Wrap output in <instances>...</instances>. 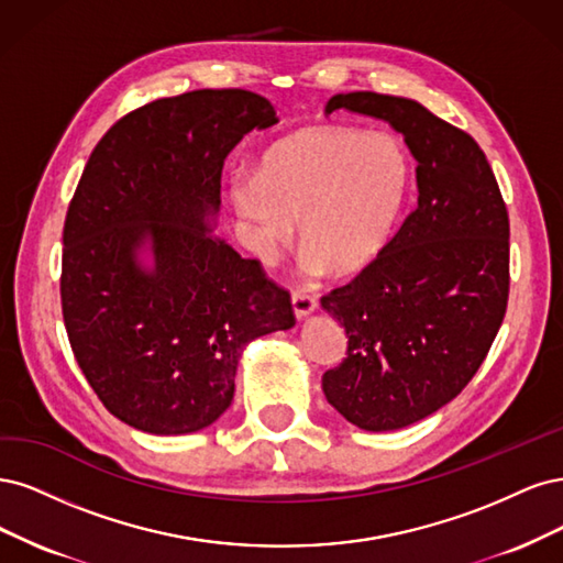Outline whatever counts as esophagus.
Segmentation results:
<instances>
[{"label":"esophagus","mask_w":563,"mask_h":563,"mask_svg":"<svg viewBox=\"0 0 563 563\" xmlns=\"http://www.w3.org/2000/svg\"><path fill=\"white\" fill-rule=\"evenodd\" d=\"M292 306H295V316L303 318V316H308L311 311H316L318 299L313 295L301 292V289H295V292H292Z\"/></svg>","instance_id":"esophagus-1"}]
</instances>
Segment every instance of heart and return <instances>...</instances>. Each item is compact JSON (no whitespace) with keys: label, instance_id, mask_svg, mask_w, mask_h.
Masks as SVG:
<instances>
[{"label":"heart","instance_id":"b5f03b06","mask_svg":"<svg viewBox=\"0 0 563 563\" xmlns=\"http://www.w3.org/2000/svg\"><path fill=\"white\" fill-rule=\"evenodd\" d=\"M409 187L411 161L397 137L306 125L271 144L257 177H235L231 198L260 257L292 239L299 222L308 268L355 274L388 245Z\"/></svg>","mask_w":563,"mask_h":563}]
</instances>
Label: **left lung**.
<instances>
[{
    "label": "left lung",
    "mask_w": 563,
    "mask_h": 563,
    "mask_svg": "<svg viewBox=\"0 0 563 563\" xmlns=\"http://www.w3.org/2000/svg\"><path fill=\"white\" fill-rule=\"evenodd\" d=\"M365 114L405 135L419 206L360 274L320 299L349 336L322 374L353 426L397 430L456 397L492 349L510 295V220L473 135L423 104L372 90L334 96L324 114Z\"/></svg>",
    "instance_id": "obj_1"
}]
</instances>
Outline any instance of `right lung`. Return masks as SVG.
Returning <instances> with one entry per match:
<instances>
[{
    "instance_id": "1",
    "label": "right lung",
    "mask_w": 563,
    "mask_h": 563,
    "mask_svg": "<svg viewBox=\"0 0 563 563\" xmlns=\"http://www.w3.org/2000/svg\"><path fill=\"white\" fill-rule=\"evenodd\" d=\"M278 123L243 88L191 90L121 117L96 144L63 229L60 303L71 353L107 411L187 434L233 400L252 339L295 324L289 292L212 239L229 152ZM150 242L155 268L136 264Z\"/></svg>"
}]
</instances>
